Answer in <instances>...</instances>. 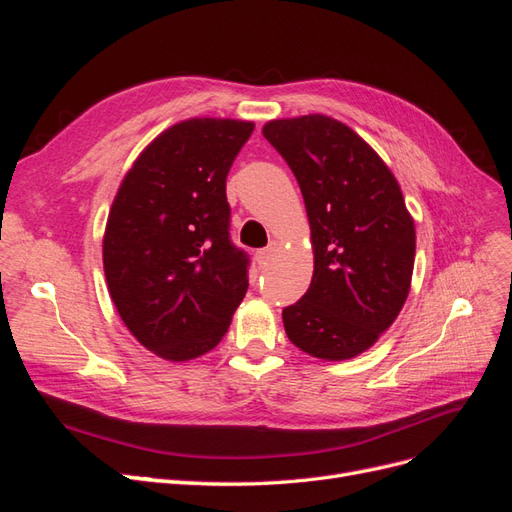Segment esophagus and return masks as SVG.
<instances>
[{
  "mask_svg": "<svg viewBox=\"0 0 512 512\" xmlns=\"http://www.w3.org/2000/svg\"><path fill=\"white\" fill-rule=\"evenodd\" d=\"M277 252V241H271L267 247H262V250L258 252V260L260 262H269Z\"/></svg>",
  "mask_w": 512,
  "mask_h": 512,
  "instance_id": "esophagus-1",
  "label": "esophagus"
}]
</instances>
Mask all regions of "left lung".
<instances>
[{
	"label": "left lung",
	"instance_id": "8db88e82",
	"mask_svg": "<svg viewBox=\"0 0 512 512\" xmlns=\"http://www.w3.org/2000/svg\"><path fill=\"white\" fill-rule=\"evenodd\" d=\"M262 134L297 177L312 228V284L282 312L286 335L316 359H352L408 299L416 232L404 194L378 153L333 117L273 119Z\"/></svg>",
	"mask_w": 512,
	"mask_h": 512
}]
</instances>
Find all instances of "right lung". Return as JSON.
I'll list each match as a JSON object with an SVG mask.
<instances>
[{
	"mask_svg": "<svg viewBox=\"0 0 512 512\" xmlns=\"http://www.w3.org/2000/svg\"><path fill=\"white\" fill-rule=\"evenodd\" d=\"M252 121L196 117L145 147L108 213L102 258L123 324L153 354L213 350L247 292L250 258L230 241L226 177Z\"/></svg>",
	"mask_w": 512,
	"mask_h": 512,
	"instance_id": "add662e5",
	"label": "right lung"
}]
</instances>
